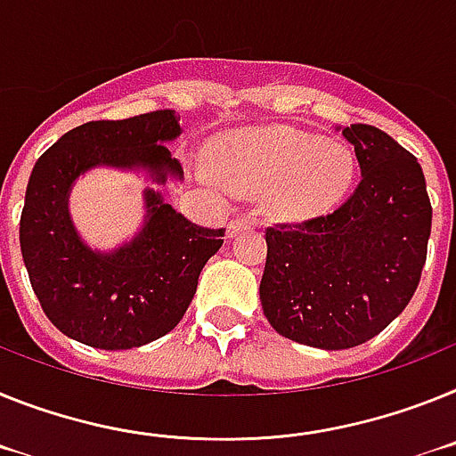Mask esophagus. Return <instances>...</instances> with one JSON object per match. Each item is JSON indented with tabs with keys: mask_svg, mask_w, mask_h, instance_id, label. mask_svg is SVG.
<instances>
[{
	"mask_svg": "<svg viewBox=\"0 0 456 456\" xmlns=\"http://www.w3.org/2000/svg\"><path fill=\"white\" fill-rule=\"evenodd\" d=\"M252 227H255V220H250V217H233L232 223L227 224V236H236V233L240 232H250Z\"/></svg>",
	"mask_w": 456,
	"mask_h": 456,
	"instance_id": "1",
	"label": "esophagus"
}]
</instances>
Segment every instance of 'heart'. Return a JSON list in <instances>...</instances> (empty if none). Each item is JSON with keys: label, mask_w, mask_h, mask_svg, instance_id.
Instances as JSON below:
<instances>
[{"label": "heart", "mask_w": 456, "mask_h": 456, "mask_svg": "<svg viewBox=\"0 0 456 456\" xmlns=\"http://www.w3.org/2000/svg\"><path fill=\"white\" fill-rule=\"evenodd\" d=\"M206 167L236 192H261L268 216L303 223L344 200L358 165L342 142L287 128H256L213 142Z\"/></svg>", "instance_id": "b5f03b06"}]
</instances>
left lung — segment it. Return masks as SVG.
<instances>
[{
	"mask_svg": "<svg viewBox=\"0 0 456 456\" xmlns=\"http://www.w3.org/2000/svg\"><path fill=\"white\" fill-rule=\"evenodd\" d=\"M342 134L358 158V188L330 216L268 229L259 284L268 323L326 351L365 344L402 314L431 233L425 174L413 153L374 126H346Z\"/></svg>",
	"mask_w": 456,
	"mask_h": 456,
	"instance_id": "left-lung-1",
	"label": "left lung"
}]
</instances>
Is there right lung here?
<instances>
[{
	"label": "right lung",
	"instance_id": "1",
	"mask_svg": "<svg viewBox=\"0 0 456 456\" xmlns=\"http://www.w3.org/2000/svg\"><path fill=\"white\" fill-rule=\"evenodd\" d=\"M174 110L89 121L59 137L37 160L20 217V250L43 312L86 346L137 348L179 326L204 264L224 229H204L144 190V223L114 250L85 243L69 211L70 190L96 167L142 172L158 185L183 179L167 144L183 130Z\"/></svg>",
	"mask_w": 456,
	"mask_h": 456
}]
</instances>
